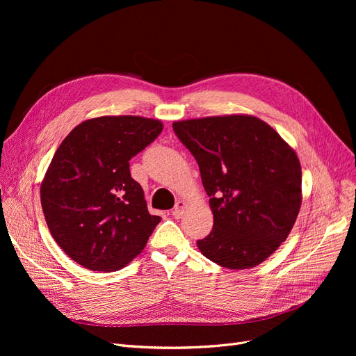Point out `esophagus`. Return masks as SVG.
I'll list each match as a JSON object with an SVG mask.
<instances>
[{
  "instance_id": "esophagus-1",
  "label": "esophagus",
  "mask_w": 356,
  "mask_h": 356,
  "mask_svg": "<svg viewBox=\"0 0 356 356\" xmlns=\"http://www.w3.org/2000/svg\"><path fill=\"white\" fill-rule=\"evenodd\" d=\"M186 207H188V203H186L184 200H177L175 209L172 211V215H173L176 219H180V218L183 216V212H184Z\"/></svg>"
}]
</instances>
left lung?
Instances as JSON below:
<instances>
[{"mask_svg": "<svg viewBox=\"0 0 356 356\" xmlns=\"http://www.w3.org/2000/svg\"><path fill=\"white\" fill-rule=\"evenodd\" d=\"M199 164L213 213L200 252L220 267L245 270L266 261L293 229L302 207V165L263 120L247 114L173 122Z\"/></svg>", "mask_w": 356, "mask_h": 356, "instance_id": "1", "label": "left lung"}]
</instances>
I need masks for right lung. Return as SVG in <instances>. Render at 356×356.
<instances>
[{"label":"right lung","mask_w":356,"mask_h":356,"mask_svg":"<svg viewBox=\"0 0 356 356\" xmlns=\"http://www.w3.org/2000/svg\"><path fill=\"white\" fill-rule=\"evenodd\" d=\"M161 131L160 120L97 117L74 127L56 149L40 200L51 236L74 263L117 271L144 250L161 218L149 215L129 160Z\"/></svg>","instance_id":"obj_1"}]
</instances>
